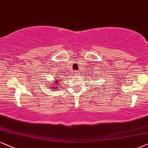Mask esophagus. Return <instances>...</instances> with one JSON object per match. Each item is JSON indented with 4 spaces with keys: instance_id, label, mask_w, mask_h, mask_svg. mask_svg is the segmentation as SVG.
Instances as JSON below:
<instances>
[{
    "instance_id": "obj_1",
    "label": "esophagus",
    "mask_w": 148,
    "mask_h": 148,
    "mask_svg": "<svg viewBox=\"0 0 148 148\" xmlns=\"http://www.w3.org/2000/svg\"><path fill=\"white\" fill-rule=\"evenodd\" d=\"M79 72H78V71H74V75H75V76L78 75V74H79Z\"/></svg>"
}]
</instances>
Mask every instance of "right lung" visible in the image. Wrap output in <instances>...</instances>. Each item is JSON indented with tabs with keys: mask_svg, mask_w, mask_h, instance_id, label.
Returning <instances> with one entry per match:
<instances>
[{
	"mask_svg": "<svg viewBox=\"0 0 148 148\" xmlns=\"http://www.w3.org/2000/svg\"><path fill=\"white\" fill-rule=\"evenodd\" d=\"M54 78H56V79H55L54 81H52L53 82H51L50 85H49V88L52 89V90L60 89V88L62 87L60 84H59V83H60V81H61V80L59 79L60 78L57 77V76H54Z\"/></svg>",
	"mask_w": 148,
	"mask_h": 148,
	"instance_id": "obj_1",
	"label": "right lung"
}]
</instances>
